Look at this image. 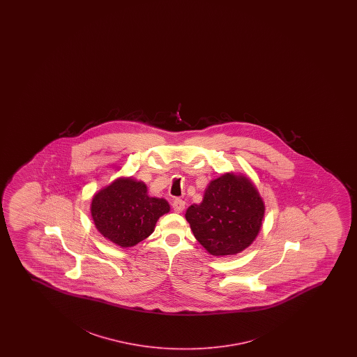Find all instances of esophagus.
Returning a JSON list of instances; mask_svg holds the SVG:
<instances>
[{
	"instance_id": "obj_1",
	"label": "esophagus",
	"mask_w": 357,
	"mask_h": 357,
	"mask_svg": "<svg viewBox=\"0 0 357 357\" xmlns=\"http://www.w3.org/2000/svg\"><path fill=\"white\" fill-rule=\"evenodd\" d=\"M172 207H173V210L176 211V212L181 213L185 208V202L181 200V199H176V200L173 201Z\"/></svg>"
}]
</instances>
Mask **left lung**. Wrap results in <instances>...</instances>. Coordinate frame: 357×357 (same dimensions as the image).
Returning <instances> with one entry per match:
<instances>
[{"instance_id": "8db88e82", "label": "left lung", "mask_w": 357, "mask_h": 357, "mask_svg": "<svg viewBox=\"0 0 357 357\" xmlns=\"http://www.w3.org/2000/svg\"><path fill=\"white\" fill-rule=\"evenodd\" d=\"M264 201L246 176L225 174L207 186L200 205L185 218L196 240L213 256L238 254L259 234Z\"/></svg>"}]
</instances>
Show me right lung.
Masks as SVG:
<instances>
[{
  "label": "right lung",
  "instance_id": "right-lung-1",
  "mask_svg": "<svg viewBox=\"0 0 357 357\" xmlns=\"http://www.w3.org/2000/svg\"><path fill=\"white\" fill-rule=\"evenodd\" d=\"M169 212L165 199L150 197L146 185L118 179L93 196L91 215L98 231L122 248L134 246L151 234L157 220Z\"/></svg>",
  "mask_w": 357,
  "mask_h": 357
}]
</instances>
